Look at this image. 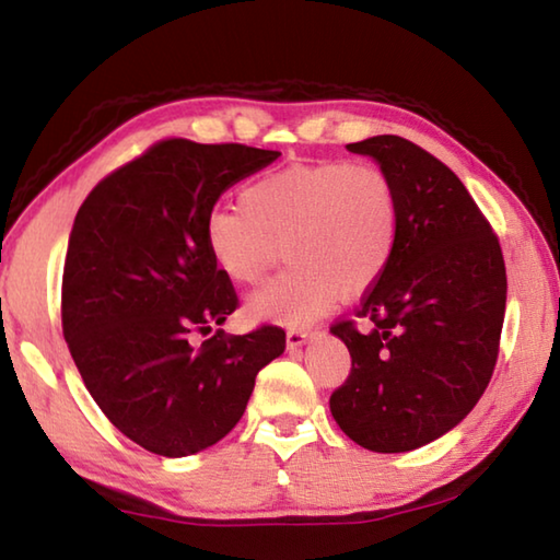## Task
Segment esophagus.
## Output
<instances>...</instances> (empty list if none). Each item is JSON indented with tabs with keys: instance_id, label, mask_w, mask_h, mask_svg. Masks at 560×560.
<instances>
[{
	"instance_id": "esophagus-1",
	"label": "esophagus",
	"mask_w": 560,
	"mask_h": 560,
	"mask_svg": "<svg viewBox=\"0 0 560 560\" xmlns=\"http://www.w3.org/2000/svg\"><path fill=\"white\" fill-rule=\"evenodd\" d=\"M308 338H311V330H303V328H291L289 334H287V343H289V348L293 350V348H301L303 343H306Z\"/></svg>"
}]
</instances>
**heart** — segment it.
I'll use <instances>...</instances> for the list:
<instances>
[{"label": "heart", "instance_id": "b5f03b06", "mask_svg": "<svg viewBox=\"0 0 560 560\" xmlns=\"http://www.w3.org/2000/svg\"><path fill=\"white\" fill-rule=\"evenodd\" d=\"M400 205L390 175L373 163L324 160L246 185L240 207L205 220L207 252L226 279L264 277L283 244L291 267L246 299V316L306 326L340 299L371 289L390 267Z\"/></svg>", "mask_w": 560, "mask_h": 560}]
</instances>
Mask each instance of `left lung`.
<instances>
[{"instance_id": "left-lung-1", "label": "left lung", "mask_w": 560, "mask_h": 560, "mask_svg": "<svg viewBox=\"0 0 560 560\" xmlns=\"http://www.w3.org/2000/svg\"><path fill=\"white\" fill-rule=\"evenodd\" d=\"M390 175L400 232L390 267L355 308L371 328L338 320L350 375L330 415L360 447L393 454L442 438L485 395L499 355L506 267L467 187L400 136L348 145Z\"/></svg>"}]
</instances>
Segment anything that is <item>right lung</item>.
I'll use <instances>...</instances> for the list:
<instances>
[{
  "mask_svg": "<svg viewBox=\"0 0 560 560\" xmlns=\"http://www.w3.org/2000/svg\"><path fill=\"white\" fill-rule=\"evenodd\" d=\"M279 155L170 138L103 177L73 220L63 338L103 415L160 457L230 434L257 373L287 348L279 326L246 336L220 328L195 343L240 303L207 252L205 220L224 189Z\"/></svg>",
  "mask_w": 560,
  "mask_h": 560,
  "instance_id": "1",
  "label": "right lung"
}]
</instances>
